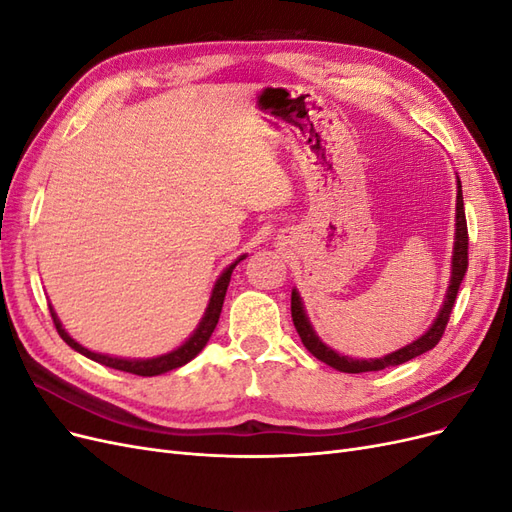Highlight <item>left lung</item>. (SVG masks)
I'll return each mask as SVG.
<instances>
[{"instance_id": "1", "label": "left lung", "mask_w": 512, "mask_h": 512, "mask_svg": "<svg viewBox=\"0 0 512 512\" xmlns=\"http://www.w3.org/2000/svg\"><path fill=\"white\" fill-rule=\"evenodd\" d=\"M468 269V224H466V213H463V194H461V181L457 177V207H455V243H453V258H451V280H448V288L444 294V301L436 320L431 322V327L414 339L412 344L399 348L395 352H389L380 356V359H352V356L339 354L331 346H327L322 339L316 335L312 322L307 318V312L301 301V294L297 288H292V297H290V312H292V322L294 329H297L303 346L312 352L318 361L327 363L329 367L344 371V374H363V371H380L384 367L391 365H401L408 363L416 356H421L423 352L436 348L440 342V337L446 329V322L451 318L453 312V303L457 297V290L461 286L463 275H466Z\"/></svg>"}]
</instances>
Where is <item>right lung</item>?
I'll list each match as a JSON object with an SVG mask.
<instances>
[{
  "instance_id": "1",
  "label": "right lung",
  "mask_w": 512,
  "mask_h": 512,
  "mask_svg": "<svg viewBox=\"0 0 512 512\" xmlns=\"http://www.w3.org/2000/svg\"><path fill=\"white\" fill-rule=\"evenodd\" d=\"M243 258H245V254L239 256L235 262H230V265L218 275V280H215V284L211 288V297H209V303L205 307V314H203V318H200L198 327L192 331V335L185 339L181 346H177L175 350H170L166 354L151 356V359H123V356H111V354L89 350V348H85V346L76 342V339L70 337V333L64 329V324H61V320L57 318L53 305H49L51 316H53V322H55L57 333L61 335V339H64V342L72 350L87 356V359L96 361L100 365H106V367L119 369V371H128V374H136V376H160V374H166V371H170V369H177L185 363H190L194 356L207 346L211 333L215 331V327H218V320H220V314H222V305H224V297H226V290H228V284H230L232 269H235Z\"/></svg>"
}]
</instances>
